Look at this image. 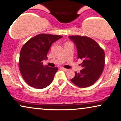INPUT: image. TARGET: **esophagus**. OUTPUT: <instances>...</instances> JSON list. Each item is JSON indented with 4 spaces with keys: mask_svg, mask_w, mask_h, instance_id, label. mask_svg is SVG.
Segmentation results:
<instances>
[{
    "mask_svg": "<svg viewBox=\"0 0 121 121\" xmlns=\"http://www.w3.org/2000/svg\"><path fill=\"white\" fill-rule=\"evenodd\" d=\"M61 69H62L63 70H64V71H65V72H67V71H68V69L63 68V67H62V68H61Z\"/></svg>",
    "mask_w": 121,
    "mask_h": 121,
    "instance_id": "1",
    "label": "esophagus"
}]
</instances>
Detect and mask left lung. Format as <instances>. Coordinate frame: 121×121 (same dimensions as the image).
I'll list each match as a JSON object with an SVG mask.
<instances>
[{
  "instance_id": "obj_1",
  "label": "left lung",
  "mask_w": 121,
  "mask_h": 121,
  "mask_svg": "<svg viewBox=\"0 0 121 121\" xmlns=\"http://www.w3.org/2000/svg\"><path fill=\"white\" fill-rule=\"evenodd\" d=\"M77 49L78 58L83 60L81 64L83 69L77 73L71 82L81 88L92 86L102 73L104 66V52L95 40L91 38L81 35H70Z\"/></svg>"
}]
</instances>
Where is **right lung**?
Wrapping results in <instances>:
<instances>
[{
  "mask_svg": "<svg viewBox=\"0 0 121 121\" xmlns=\"http://www.w3.org/2000/svg\"><path fill=\"white\" fill-rule=\"evenodd\" d=\"M62 36L40 34L32 38L23 45L20 53L19 69L28 85L38 89L49 86L53 81L58 68L43 66V60L52 43Z\"/></svg>",
  "mask_w": 121,
  "mask_h": 121,
  "instance_id": "add662e5",
  "label": "right lung"
}]
</instances>
